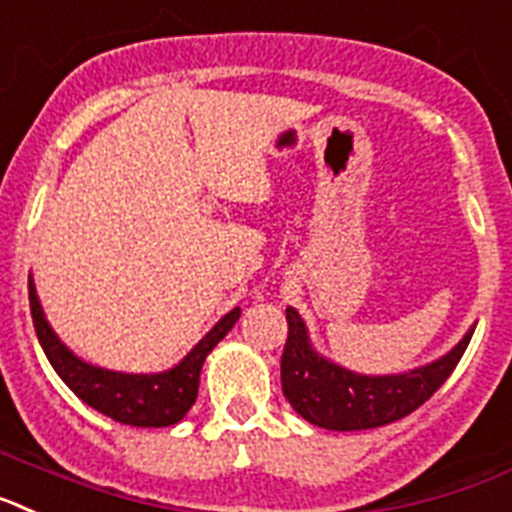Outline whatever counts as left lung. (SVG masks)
<instances>
[{
  "label": "left lung",
  "mask_w": 512,
  "mask_h": 512,
  "mask_svg": "<svg viewBox=\"0 0 512 512\" xmlns=\"http://www.w3.org/2000/svg\"><path fill=\"white\" fill-rule=\"evenodd\" d=\"M286 319L288 340L281 358L283 397L306 422L340 433L381 428L402 420L428 402L451 376L453 368L459 366L477 327L471 324L466 335L438 361L404 373L366 376L337 366L335 361L317 353L304 319L293 306L286 309Z\"/></svg>",
  "instance_id": "8db88e82"
}]
</instances>
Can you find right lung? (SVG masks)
<instances>
[{"instance_id": "add662e5", "label": "right lung", "mask_w": 512, "mask_h": 512, "mask_svg": "<svg viewBox=\"0 0 512 512\" xmlns=\"http://www.w3.org/2000/svg\"><path fill=\"white\" fill-rule=\"evenodd\" d=\"M28 291L35 335L41 340V348L53 371L59 373L61 381L84 404H90L92 410L108 415L115 422H123V425H133V428H167V425H175L188 415V410L198 399L201 368L208 353L229 335V330L242 314V309L234 306L229 314H224L219 322L213 324L206 337L177 366L167 368V371L123 373L92 366V363L71 353L43 314L33 275H30Z\"/></svg>"}]
</instances>
